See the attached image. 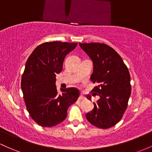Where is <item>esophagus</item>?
<instances>
[{
	"label": "esophagus",
	"instance_id": "esophagus-1",
	"mask_svg": "<svg viewBox=\"0 0 152 152\" xmlns=\"http://www.w3.org/2000/svg\"><path fill=\"white\" fill-rule=\"evenodd\" d=\"M84 98H85L84 96H83L82 94H81V95H80V96H79V100H83V99H84Z\"/></svg>",
	"mask_w": 152,
	"mask_h": 152
}]
</instances>
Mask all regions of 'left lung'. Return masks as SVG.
I'll list each match as a JSON object with an SVG mask.
<instances>
[{"instance_id":"obj_1","label":"left lung","mask_w":152,"mask_h":152,"mask_svg":"<svg viewBox=\"0 0 152 152\" xmlns=\"http://www.w3.org/2000/svg\"><path fill=\"white\" fill-rule=\"evenodd\" d=\"M79 45L93 61L91 81L96 86L91 92L99 96L86 118L96 127L111 128L121 121L127 109L131 93L129 71L119 54L107 45L92 42ZM86 98L91 100L90 95Z\"/></svg>"}]
</instances>
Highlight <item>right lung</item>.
I'll return each mask as SVG.
<instances>
[{"label":"right lung","mask_w":152,"mask_h":152,"mask_svg":"<svg viewBox=\"0 0 152 152\" xmlns=\"http://www.w3.org/2000/svg\"><path fill=\"white\" fill-rule=\"evenodd\" d=\"M77 43L48 42L39 45L26 63L21 87L29 115L42 127H53L66 119L68 108L76 102L80 92L76 88L61 89L58 93L56 74L61 72L68 53Z\"/></svg>","instance_id":"right-lung-1"}]
</instances>
